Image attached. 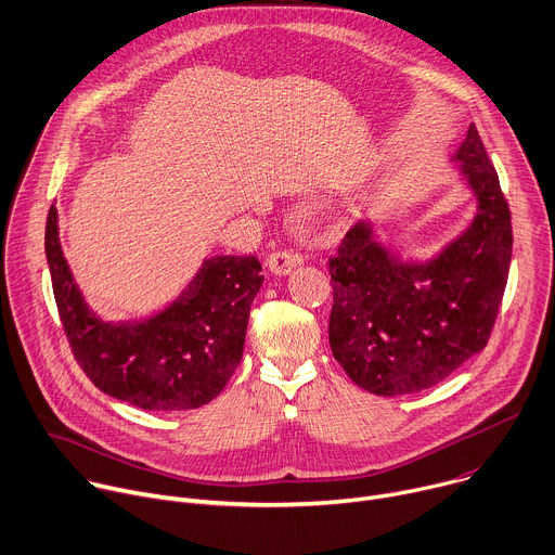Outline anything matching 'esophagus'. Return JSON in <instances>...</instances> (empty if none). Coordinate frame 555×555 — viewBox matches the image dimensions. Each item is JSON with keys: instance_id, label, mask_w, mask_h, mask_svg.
<instances>
[{"instance_id": "1", "label": "esophagus", "mask_w": 555, "mask_h": 555, "mask_svg": "<svg viewBox=\"0 0 555 555\" xmlns=\"http://www.w3.org/2000/svg\"><path fill=\"white\" fill-rule=\"evenodd\" d=\"M296 266H300V257L296 253H289V250H279V253H272L268 257V268L276 276L289 274Z\"/></svg>"}]
</instances>
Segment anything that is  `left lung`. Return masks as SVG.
<instances>
[{
    "label": "left lung",
    "mask_w": 555,
    "mask_h": 555,
    "mask_svg": "<svg viewBox=\"0 0 555 555\" xmlns=\"http://www.w3.org/2000/svg\"><path fill=\"white\" fill-rule=\"evenodd\" d=\"M475 198L470 224L429 257L357 222L331 259L328 344L346 375L377 397L444 382L490 337L512 259V222L475 126L451 156Z\"/></svg>",
    "instance_id": "8db88e82"
}]
</instances>
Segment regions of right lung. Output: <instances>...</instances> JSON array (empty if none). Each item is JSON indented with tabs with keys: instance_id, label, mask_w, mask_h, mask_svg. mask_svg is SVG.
<instances>
[{
	"instance_id": "1",
	"label": "right lung",
	"mask_w": 555,
	"mask_h": 555,
	"mask_svg": "<svg viewBox=\"0 0 555 555\" xmlns=\"http://www.w3.org/2000/svg\"><path fill=\"white\" fill-rule=\"evenodd\" d=\"M54 298L87 377L104 395L147 412L211 403L242 359L250 305L261 289L257 257L205 259L163 309L132 322H104L85 300L63 255L59 211L46 224Z\"/></svg>"
}]
</instances>
